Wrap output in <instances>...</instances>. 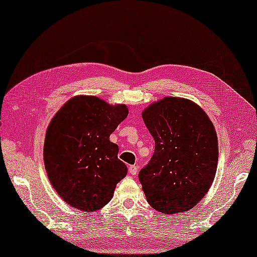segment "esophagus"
Returning a JSON list of instances; mask_svg holds the SVG:
<instances>
[{
	"label": "esophagus",
	"mask_w": 257,
	"mask_h": 257,
	"mask_svg": "<svg viewBox=\"0 0 257 257\" xmlns=\"http://www.w3.org/2000/svg\"><path fill=\"white\" fill-rule=\"evenodd\" d=\"M128 172L131 175H137L138 173V166H136V165H132V166L128 167Z\"/></svg>",
	"instance_id": "obj_1"
}]
</instances>
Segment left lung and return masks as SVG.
<instances>
[{"mask_svg": "<svg viewBox=\"0 0 257 257\" xmlns=\"http://www.w3.org/2000/svg\"><path fill=\"white\" fill-rule=\"evenodd\" d=\"M154 153L139 172L147 202L164 214L193 208L213 184L219 145L213 122L189 99L165 97L143 111Z\"/></svg>", "mask_w": 257, "mask_h": 257, "instance_id": "8db88e82", "label": "left lung"}]
</instances>
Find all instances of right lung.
<instances>
[{
	"label": "right lung",
	"instance_id": "add662e5",
	"mask_svg": "<svg viewBox=\"0 0 257 257\" xmlns=\"http://www.w3.org/2000/svg\"><path fill=\"white\" fill-rule=\"evenodd\" d=\"M124 104L110 105L96 96H76L51 119L43 159L52 187L66 203L93 212L110 202L127 174L110 135L127 117Z\"/></svg>",
	"mask_w": 257,
	"mask_h": 257
}]
</instances>
